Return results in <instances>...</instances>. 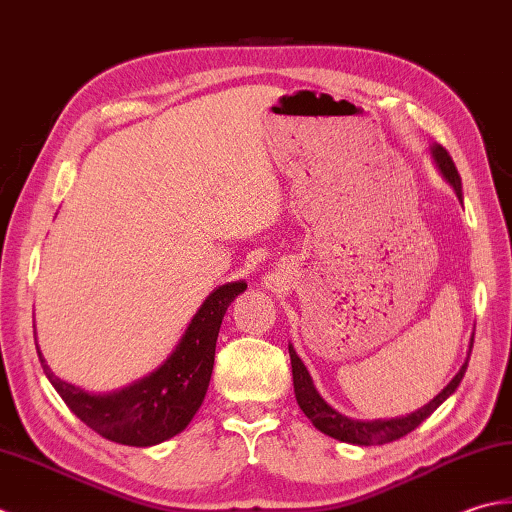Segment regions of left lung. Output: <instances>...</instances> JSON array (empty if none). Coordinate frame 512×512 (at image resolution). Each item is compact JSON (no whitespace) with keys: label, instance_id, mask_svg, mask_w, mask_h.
<instances>
[{"label":"left lung","instance_id":"1","mask_svg":"<svg viewBox=\"0 0 512 512\" xmlns=\"http://www.w3.org/2000/svg\"><path fill=\"white\" fill-rule=\"evenodd\" d=\"M431 154H433L437 170H440L444 179L451 183L457 198L462 201V179H460V174H457L453 159L448 156V152L442 148V145H437V143L431 145ZM471 349H473V338H471V344H468V356L462 364V369L455 373V378L448 382L446 387L437 393L429 404H424L422 409H417L409 415L391 417V420H353V417L338 413L333 406H329L325 400L320 398V393L316 391L314 380H311L307 367L298 358L296 349L289 344L291 375H294V393H296V400H298V406L302 409V413L309 417L311 424H314L320 433L333 437V440L358 444V446L387 444V442L400 440V437H404L406 433L417 429V426H420L426 417H429L437 409V406L451 398L464 378L466 367H468V358H471Z\"/></svg>","mask_w":512,"mask_h":512}]
</instances>
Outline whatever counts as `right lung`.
Instances as JSON below:
<instances>
[{
    "instance_id": "1",
    "label": "right lung",
    "mask_w": 512,
    "mask_h": 512,
    "mask_svg": "<svg viewBox=\"0 0 512 512\" xmlns=\"http://www.w3.org/2000/svg\"><path fill=\"white\" fill-rule=\"evenodd\" d=\"M245 289V280L216 287L165 362L123 389L88 393L64 382L50 371L37 347L39 362L61 400L92 431L125 446L161 444L179 435L201 409L214 369L218 329L227 307Z\"/></svg>"
}]
</instances>
